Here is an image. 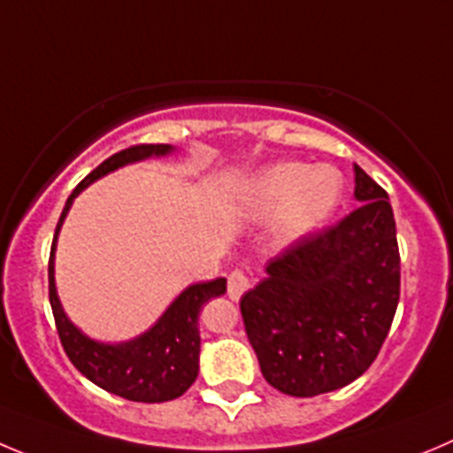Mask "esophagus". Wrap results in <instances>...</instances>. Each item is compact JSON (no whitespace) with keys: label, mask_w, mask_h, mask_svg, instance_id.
Returning a JSON list of instances; mask_svg holds the SVG:
<instances>
[{"label":"esophagus","mask_w":453,"mask_h":453,"mask_svg":"<svg viewBox=\"0 0 453 453\" xmlns=\"http://www.w3.org/2000/svg\"><path fill=\"white\" fill-rule=\"evenodd\" d=\"M255 286V277L248 273H243V270H232L230 277H227V295H230V299H241V295L248 293V290Z\"/></svg>","instance_id":"esophagus-1"}]
</instances>
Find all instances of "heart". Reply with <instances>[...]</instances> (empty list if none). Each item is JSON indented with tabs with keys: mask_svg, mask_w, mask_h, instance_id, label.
Masks as SVG:
<instances>
[{
	"mask_svg": "<svg viewBox=\"0 0 453 453\" xmlns=\"http://www.w3.org/2000/svg\"><path fill=\"white\" fill-rule=\"evenodd\" d=\"M342 174L331 165L279 163L255 176L248 188V207L274 219V232L290 243L311 234L340 205Z\"/></svg>",
	"mask_w": 453,
	"mask_h": 453,
	"instance_id": "b5f03b06",
	"label": "heart"
}]
</instances>
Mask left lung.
<instances>
[{
  "label": "left lung",
  "mask_w": 453,
  "mask_h": 453,
  "mask_svg": "<svg viewBox=\"0 0 453 453\" xmlns=\"http://www.w3.org/2000/svg\"><path fill=\"white\" fill-rule=\"evenodd\" d=\"M360 205L268 261L241 297L265 382L295 398L335 391L375 362L400 299V250L387 192L355 165Z\"/></svg>",
  "instance_id": "left-lung-1"
}]
</instances>
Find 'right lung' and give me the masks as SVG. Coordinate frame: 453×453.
<instances>
[{
	"label": "right lung",
	"instance_id": "1",
	"mask_svg": "<svg viewBox=\"0 0 453 453\" xmlns=\"http://www.w3.org/2000/svg\"><path fill=\"white\" fill-rule=\"evenodd\" d=\"M167 151H172L169 145H134L100 163L87 179L80 180L78 188L66 198L62 217L55 227L53 246H50L49 302L53 308L55 328L60 335L62 349L84 378L131 403H167V400L180 398L192 387L198 375V349H201L198 315H201L203 303L219 295H226L227 281L219 277L214 281L189 286L145 335L125 342V344H98L82 335L62 311L53 277L55 239L71 203L87 185L122 165L136 163L150 156H163Z\"/></svg>",
	"mask_w": 453,
	"mask_h": 453
}]
</instances>
